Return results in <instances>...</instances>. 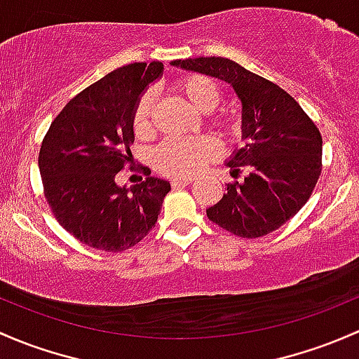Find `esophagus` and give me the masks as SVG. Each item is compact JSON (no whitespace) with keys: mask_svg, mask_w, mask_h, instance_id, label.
Masks as SVG:
<instances>
[{"mask_svg":"<svg viewBox=\"0 0 359 359\" xmlns=\"http://www.w3.org/2000/svg\"><path fill=\"white\" fill-rule=\"evenodd\" d=\"M191 184V179H173L172 182H170V186L173 187V189H177V187H186Z\"/></svg>","mask_w":359,"mask_h":359,"instance_id":"esophagus-1","label":"esophagus"}]
</instances>
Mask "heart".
<instances>
[{"instance_id":"heart-1","label":"heart","mask_w":359,"mask_h":359,"mask_svg":"<svg viewBox=\"0 0 359 359\" xmlns=\"http://www.w3.org/2000/svg\"><path fill=\"white\" fill-rule=\"evenodd\" d=\"M175 90L196 110L210 113V122L227 137L239 134V118L232 111L215 110L224 100L220 81L205 74L182 75L175 82ZM132 129L137 137H149L154 132L153 96L144 93L132 111ZM220 154V146L208 135L186 139H167L153 153V165L160 173L173 179H191L201 172L206 163Z\"/></svg>"}]
</instances>
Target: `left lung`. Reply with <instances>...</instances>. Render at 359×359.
Returning a JSON list of instances; mask_svg holds the SVG:
<instances>
[{
    "label": "left lung",
    "instance_id": "left-lung-1",
    "mask_svg": "<svg viewBox=\"0 0 359 359\" xmlns=\"http://www.w3.org/2000/svg\"><path fill=\"white\" fill-rule=\"evenodd\" d=\"M172 65L232 84L243 101L246 146L229 161L233 179L208 220L233 236L256 239L280 229L309 199L322 173V134L296 100L277 84L222 56Z\"/></svg>",
    "mask_w": 359,
    "mask_h": 359
}]
</instances>
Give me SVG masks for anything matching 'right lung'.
<instances>
[{
    "instance_id": "obj_1",
    "label": "right lung",
    "mask_w": 359,
    "mask_h": 359,
    "mask_svg": "<svg viewBox=\"0 0 359 359\" xmlns=\"http://www.w3.org/2000/svg\"><path fill=\"white\" fill-rule=\"evenodd\" d=\"M161 70L163 63L151 62L110 72L72 97L44 135L43 194L58 224L86 246L126 251L156 224L167 180L144 168L146 180L126 189L115 177L132 165L135 101Z\"/></svg>"
}]
</instances>
